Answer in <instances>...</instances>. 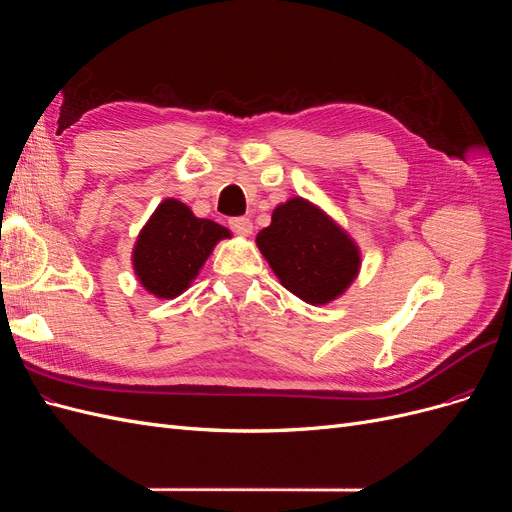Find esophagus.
<instances>
[{"label":"esophagus","mask_w":512,"mask_h":512,"mask_svg":"<svg viewBox=\"0 0 512 512\" xmlns=\"http://www.w3.org/2000/svg\"><path fill=\"white\" fill-rule=\"evenodd\" d=\"M230 230L239 237H250L252 230H254V224H252L250 218H232L230 220Z\"/></svg>","instance_id":"34e87169"}]
</instances>
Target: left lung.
I'll return each mask as SVG.
<instances>
[{"label":"left lung","instance_id":"8db88e82","mask_svg":"<svg viewBox=\"0 0 512 512\" xmlns=\"http://www.w3.org/2000/svg\"><path fill=\"white\" fill-rule=\"evenodd\" d=\"M256 245L280 284L309 305L342 297L361 269L359 245L301 196L273 209L271 224L258 232Z\"/></svg>","mask_w":512,"mask_h":512}]
</instances>
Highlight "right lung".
<instances>
[{"label": "right lung", "mask_w": 512, "mask_h": 512, "mask_svg": "<svg viewBox=\"0 0 512 512\" xmlns=\"http://www.w3.org/2000/svg\"><path fill=\"white\" fill-rule=\"evenodd\" d=\"M228 237V228L196 218L181 200L166 198L138 232L134 275L153 297L175 299L196 280L218 241Z\"/></svg>", "instance_id": "add662e5"}]
</instances>
